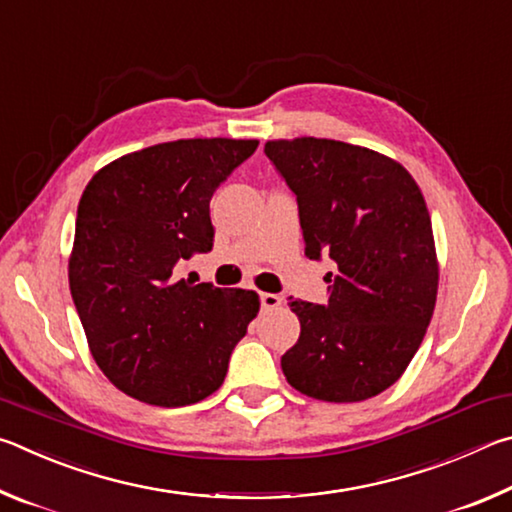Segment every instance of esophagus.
Returning <instances> with one entry per match:
<instances>
[{
  "label": "esophagus",
  "instance_id": "obj_1",
  "mask_svg": "<svg viewBox=\"0 0 512 512\" xmlns=\"http://www.w3.org/2000/svg\"><path fill=\"white\" fill-rule=\"evenodd\" d=\"M259 305H262L264 311L275 309V307L282 305V298L275 296V293H259Z\"/></svg>",
  "mask_w": 512,
  "mask_h": 512
}]
</instances>
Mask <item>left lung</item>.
<instances>
[{"mask_svg":"<svg viewBox=\"0 0 512 512\" xmlns=\"http://www.w3.org/2000/svg\"><path fill=\"white\" fill-rule=\"evenodd\" d=\"M264 153L296 196L305 255L336 264L325 305L289 302L300 339L282 354L284 377L323 402L375 397L402 377L436 307L420 187L395 160L336 140H277Z\"/></svg>","mask_w":512,"mask_h":512,"instance_id":"8db88e82","label":"left lung"}]
</instances>
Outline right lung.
<instances>
[{"label":"right lung","mask_w":512,"mask_h":512,"mask_svg":"<svg viewBox=\"0 0 512 512\" xmlns=\"http://www.w3.org/2000/svg\"><path fill=\"white\" fill-rule=\"evenodd\" d=\"M257 144H155L110 162L85 187L69 289L92 357L121 393L171 409L223 384L259 298L194 284L178 266L212 250V196Z\"/></svg>","instance_id":"obj_1"}]
</instances>
